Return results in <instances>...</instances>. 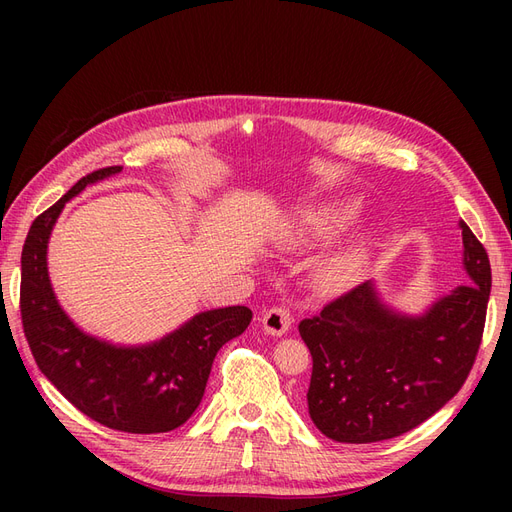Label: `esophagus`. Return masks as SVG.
Listing matches in <instances>:
<instances>
[{
	"label": "esophagus",
	"instance_id": "34e87169",
	"mask_svg": "<svg viewBox=\"0 0 512 512\" xmlns=\"http://www.w3.org/2000/svg\"><path fill=\"white\" fill-rule=\"evenodd\" d=\"M262 327L269 335H284L290 324H292V316H290V309L286 305H273L269 307L265 314H262Z\"/></svg>",
	"mask_w": 512,
	"mask_h": 512
}]
</instances>
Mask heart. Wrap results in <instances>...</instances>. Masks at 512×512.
<instances>
[{"label": "heart", "mask_w": 512, "mask_h": 512, "mask_svg": "<svg viewBox=\"0 0 512 512\" xmlns=\"http://www.w3.org/2000/svg\"><path fill=\"white\" fill-rule=\"evenodd\" d=\"M354 213L356 209L350 203H329V205L314 207L301 215L299 228L294 235H297V241L335 237L337 232H342L352 222ZM346 269H348V258L337 256L324 265L322 275L324 280H337V277Z\"/></svg>", "instance_id": "b5f03b06"}]
</instances>
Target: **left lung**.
I'll list each match as a JSON object with an SVG mask.
<instances>
[{
    "label": "left lung",
    "mask_w": 512,
    "mask_h": 512,
    "mask_svg": "<svg viewBox=\"0 0 512 512\" xmlns=\"http://www.w3.org/2000/svg\"><path fill=\"white\" fill-rule=\"evenodd\" d=\"M461 235L472 282L425 316L393 314L365 282L299 322L312 352L307 410L324 436L346 444L397 438L425 423L468 380L483 342L491 267L466 222Z\"/></svg>",
    "instance_id": "obj_1"
}]
</instances>
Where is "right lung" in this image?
Masks as SVG:
<instances>
[{"label": "right lung", "mask_w": 512, "mask_h": 512, "mask_svg": "<svg viewBox=\"0 0 512 512\" xmlns=\"http://www.w3.org/2000/svg\"><path fill=\"white\" fill-rule=\"evenodd\" d=\"M119 170L106 166L79 179L29 228L21 254L23 333L42 374L91 421L126 433H164L200 406L215 354L247 329L252 309H211L141 348H117L74 327L53 294L46 243L68 200Z\"/></svg>", "instance_id": "add662e5"}]
</instances>
